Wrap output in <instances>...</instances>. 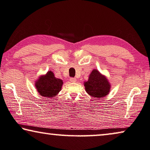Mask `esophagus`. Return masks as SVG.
Segmentation results:
<instances>
[{
	"instance_id": "obj_1",
	"label": "esophagus",
	"mask_w": 150,
	"mask_h": 150,
	"mask_svg": "<svg viewBox=\"0 0 150 150\" xmlns=\"http://www.w3.org/2000/svg\"><path fill=\"white\" fill-rule=\"evenodd\" d=\"M77 80L75 78H71V79H70V81H71V82L75 83V82H77Z\"/></svg>"
}]
</instances>
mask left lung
<instances>
[{"label":"left lung","instance_id":"left-lung-1","mask_svg":"<svg viewBox=\"0 0 150 150\" xmlns=\"http://www.w3.org/2000/svg\"><path fill=\"white\" fill-rule=\"evenodd\" d=\"M85 89L93 98L106 96L110 92L111 85L106 76L102 75L97 69H93L89 76L88 80L84 82Z\"/></svg>","mask_w":150,"mask_h":150}]
</instances>
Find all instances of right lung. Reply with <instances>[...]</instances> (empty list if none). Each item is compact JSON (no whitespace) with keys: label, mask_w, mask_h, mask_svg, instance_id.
<instances>
[{"label":"right lung","mask_w":150,"mask_h":150,"mask_svg":"<svg viewBox=\"0 0 150 150\" xmlns=\"http://www.w3.org/2000/svg\"><path fill=\"white\" fill-rule=\"evenodd\" d=\"M62 80L55 77L52 71H48L45 75H40L35 81V87L42 97L52 98L57 96L61 90Z\"/></svg>","instance_id":"add662e5"}]
</instances>
